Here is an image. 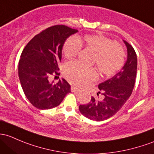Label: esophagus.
<instances>
[{
    "label": "esophagus",
    "instance_id": "34e87169",
    "mask_svg": "<svg viewBox=\"0 0 154 154\" xmlns=\"http://www.w3.org/2000/svg\"><path fill=\"white\" fill-rule=\"evenodd\" d=\"M71 90H72V92H77V91H79V88H76V87H74V86H72V88H71Z\"/></svg>",
    "mask_w": 154,
    "mask_h": 154
}]
</instances>
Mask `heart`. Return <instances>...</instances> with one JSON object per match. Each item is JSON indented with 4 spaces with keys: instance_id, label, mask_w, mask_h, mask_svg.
Listing matches in <instances>:
<instances>
[{
    "instance_id": "heart-1",
    "label": "heart",
    "mask_w": 154,
    "mask_h": 154,
    "mask_svg": "<svg viewBox=\"0 0 154 154\" xmlns=\"http://www.w3.org/2000/svg\"><path fill=\"white\" fill-rule=\"evenodd\" d=\"M81 45L94 53L93 64L103 76L114 75L125 63V51L119 43L101 35H85L83 38L72 37L65 42L63 53L67 59L75 57L81 49ZM64 74L69 81L75 85H84L97 78L94 69L85 68L75 61L64 65Z\"/></svg>"
}]
</instances>
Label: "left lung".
I'll use <instances>...</instances> for the list:
<instances>
[{"instance_id": "obj_1", "label": "left lung", "mask_w": 154, "mask_h": 154, "mask_svg": "<svg viewBox=\"0 0 154 154\" xmlns=\"http://www.w3.org/2000/svg\"><path fill=\"white\" fill-rule=\"evenodd\" d=\"M127 47V60L122 70L109 80L98 85L103 100L94 98L88 104L79 106L80 113L94 121H103L114 116L123 106L131 95L137 69V54L131 45L123 40Z\"/></svg>"}]
</instances>
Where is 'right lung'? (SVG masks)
<instances>
[{
  "label": "right lung",
  "mask_w": 154,
  "mask_h": 154,
  "mask_svg": "<svg viewBox=\"0 0 154 154\" xmlns=\"http://www.w3.org/2000/svg\"><path fill=\"white\" fill-rule=\"evenodd\" d=\"M77 29L64 25L48 27L27 43L20 55L18 76L26 97L38 109H50L59 106L71 86L64 79L51 83V75H59L62 49L66 39ZM56 77V76H55Z\"/></svg>",
  "instance_id": "right-lung-1"
}]
</instances>
